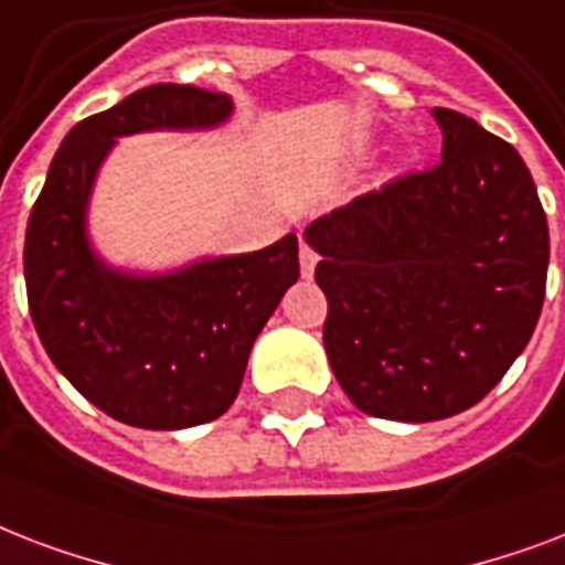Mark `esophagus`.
<instances>
[{
  "instance_id": "34e87169",
  "label": "esophagus",
  "mask_w": 565,
  "mask_h": 565,
  "mask_svg": "<svg viewBox=\"0 0 565 565\" xmlns=\"http://www.w3.org/2000/svg\"><path fill=\"white\" fill-rule=\"evenodd\" d=\"M315 265H318V253H315L306 242H300V274H303L306 279L315 274Z\"/></svg>"
}]
</instances>
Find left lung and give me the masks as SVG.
<instances>
[{
    "mask_svg": "<svg viewBox=\"0 0 565 565\" xmlns=\"http://www.w3.org/2000/svg\"><path fill=\"white\" fill-rule=\"evenodd\" d=\"M433 117L436 168L306 226L332 374L362 413L413 424L495 388L531 342L548 274V221L522 156L460 111Z\"/></svg>",
    "mask_w": 565,
    "mask_h": 565,
    "instance_id": "left-lung-1",
    "label": "left lung"
}]
</instances>
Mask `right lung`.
I'll return each mask as SVG.
<instances>
[{"instance_id": "right-lung-1", "label": "right lung", "mask_w": 565, "mask_h": 565, "mask_svg": "<svg viewBox=\"0 0 565 565\" xmlns=\"http://www.w3.org/2000/svg\"><path fill=\"white\" fill-rule=\"evenodd\" d=\"M230 115L233 99L205 87L135 90L70 129L29 217L25 291L43 348L90 404L143 430H182L233 406L256 335L300 277L297 235L143 277L96 256L87 200L115 138L212 129Z\"/></svg>"}]
</instances>
